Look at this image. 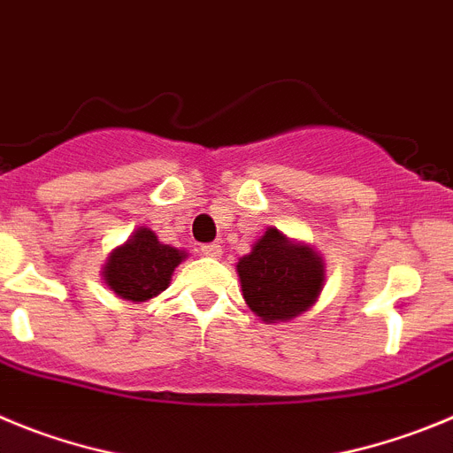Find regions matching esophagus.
I'll list each match as a JSON object with an SVG mask.
<instances>
[{
    "label": "esophagus",
    "instance_id": "1",
    "mask_svg": "<svg viewBox=\"0 0 453 453\" xmlns=\"http://www.w3.org/2000/svg\"><path fill=\"white\" fill-rule=\"evenodd\" d=\"M201 252L205 257H214V259H217V257H221L223 246L221 243H205V246H201Z\"/></svg>",
    "mask_w": 453,
    "mask_h": 453
}]
</instances>
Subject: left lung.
Masks as SVG:
<instances>
[{
    "label": "left lung",
    "instance_id": "8db88e82",
    "mask_svg": "<svg viewBox=\"0 0 453 453\" xmlns=\"http://www.w3.org/2000/svg\"><path fill=\"white\" fill-rule=\"evenodd\" d=\"M248 307L264 320H288L307 311L323 288V259L307 246L287 242L277 230L236 264Z\"/></svg>",
    "mask_w": 453,
    "mask_h": 453
}]
</instances>
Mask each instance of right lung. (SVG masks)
I'll use <instances>...</instances> for the list:
<instances>
[{
    "mask_svg": "<svg viewBox=\"0 0 453 453\" xmlns=\"http://www.w3.org/2000/svg\"><path fill=\"white\" fill-rule=\"evenodd\" d=\"M185 252L165 246L149 227H140L124 246L112 250L105 264V284L124 300L144 303L169 287L171 273Z\"/></svg>",
    "mask_w": 453,
    "mask_h": 453,
    "instance_id": "obj_1",
    "label": "right lung"
}]
</instances>
